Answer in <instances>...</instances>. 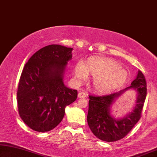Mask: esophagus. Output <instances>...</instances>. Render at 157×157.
<instances>
[{"instance_id": "esophagus-1", "label": "esophagus", "mask_w": 157, "mask_h": 157, "mask_svg": "<svg viewBox=\"0 0 157 157\" xmlns=\"http://www.w3.org/2000/svg\"><path fill=\"white\" fill-rule=\"evenodd\" d=\"M87 94L85 93V92H79L78 93V98H87Z\"/></svg>"}]
</instances>
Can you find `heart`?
I'll return each mask as SVG.
<instances>
[{
	"instance_id": "obj_1",
	"label": "heart",
	"mask_w": 157,
	"mask_h": 157,
	"mask_svg": "<svg viewBox=\"0 0 157 157\" xmlns=\"http://www.w3.org/2000/svg\"><path fill=\"white\" fill-rule=\"evenodd\" d=\"M88 76L92 78V87L95 91L107 92L124 85L128 75L117 62L94 56L89 57L84 64L78 63L74 67V80L76 83L84 82Z\"/></svg>"
}]
</instances>
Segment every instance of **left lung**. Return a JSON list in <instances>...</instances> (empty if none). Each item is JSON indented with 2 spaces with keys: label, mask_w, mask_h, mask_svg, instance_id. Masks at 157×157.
<instances>
[{
  "label": "left lung",
  "mask_w": 157,
  "mask_h": 157,
  "mask_svg": "<svg viewBox=\"0 0 157 157\" xmlns=\"http://www.w3.org/2000/svg\"><path fill=\"white\" fill-rule=\"evenodd\" d=\"M129 89L137 93L136 104L132 112L122 118L116 119L111 114V107L116 99ZM147 97V82L144 75L138 71L131 86L114 93L105 95H90L87 124L92 133L105 142H115L124 137L140 120Z\"/></svg>",
  "instance_id": "1"
}]
</instances>
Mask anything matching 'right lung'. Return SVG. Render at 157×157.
<instances>
[{"label":"right lung","mask_w":157,"mask_h":157,"mask_svg":"<svg viewBox=\"0 0 157 157\" xmlns=\"http://www.w3.org/2000/svg\"><path fill=\"white\" fill-rule=\"evenodd\" d=\"M72 48L59 45L45 46L24 66L17 92L19 115L36 132H48L64 117L67 105L76 100L78 91L64 84Z\"/></svg>","instance_id":"right-lung-1"}]
</instances>
